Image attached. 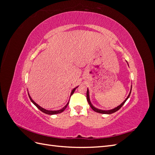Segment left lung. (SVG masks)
Listing matches in <instances>:
<instances>
[{
	"instance_id": "8db88e82",
	"label": "left lung",
	"mask_w": 155,
	"mask_h": 155,
	"mask_svg": "<svg viewBox=\"0 0 155 155\" xmlns=\"http://www.w3.org/2000/svg\"><path fill=\"white\" fill-rule=\"evenodd\" d=\"M127 64H128V63H127ZM128 66H129V64H128ZM131 89H132V85L131 86V90H130V92H129V95H128V96L127 97V98L125 99L124 101L122 102L120 105H119L118 106H117V107H115V108H114V109H111V110H100V109H98V108H96V107H94V106L92 105V103H91V99H90V94H89V91H88V89L87 88V92H86V98H87V101H88V104H89V105H90V106L91 107V108L94 110V111H96V112H98V113H100V114H113V113H114V112H116V111H118L119 110H120L121 107L123 106V105L124 104H125V102L127 101V100L129 98V96H130V94H131Z\"/></svg>"
}]
</instances>
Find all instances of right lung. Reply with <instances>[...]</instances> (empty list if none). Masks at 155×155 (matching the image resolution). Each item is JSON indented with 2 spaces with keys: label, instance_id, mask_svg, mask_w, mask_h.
<instances>
[{
  "label": "right lung",
  "instance_id": "add662e5",
  "mask_svg": "<svg viewBox=\"0 0 155 155\" xmlns=\"http://www.w3.org/2000/svg\"><path fill=\"white\" fill-rule=\"evenodd\" d=\"M78 86H77V87H75L74 88H73V90H72L71 93V95H70V97H71L72 95H73L74 92L75 91V90H76L77 88H78ZM28 96H29V98H30V100H31V102L32 103H33V104H34V105H35V106H36L39 110L41 111L42 112H44V113H45V114H48V115H54V114H60V113H61V112H63V111L67 108L68 104H69V102H67V104H66V105L64 106L63 107V108H61V110H46V109L44 108V107H41L40 106H39L38 104L35 103V102L34 101V100H32V98H31V96H30V94H29V93H28Z\"/></svg>",
  "mask_w": 155,
  "mask_h": 155
}]
</instances>
